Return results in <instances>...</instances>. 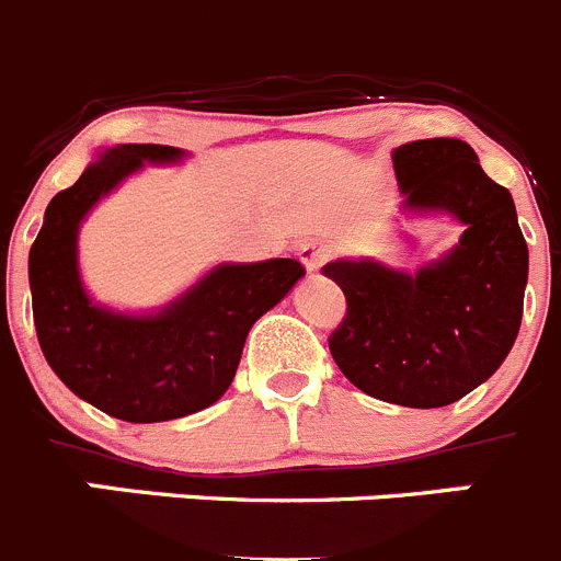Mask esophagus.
<instances>
[{
    "label": "esophagus",
    "mask_w": 561,
    "mask_h": 561,
    "mask_svg": "<svg viewBox=\"0 0 561 561\" xmlns=\"http://www.w3.org/2000/svg\"><path fill=\"white\" fill-rule=\"evenodd\" d=\"M297 255H300L302 266H306L308 272H317L328 261L331 250H328L325 244H320V241H306V244L297 250Z\"/></svg>",
    "instance_id": "1"
}]
</instances>
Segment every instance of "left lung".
Returning a JSON list of instances; mask_svg holds the SVG:
<instances>
[{
  "label": "left lung",
  "mask_w": 561,
  "mask_h": 561,
  "mask_svg": "<svg viewBox=\"0 0 561 561\" xmlns=\"http://www.w3.org/2000/svg\"><path fill=\"white\" fill-rule=\"evenodd\" d=\"M411 214L465 225L454 250L411 272L369 259L322 266L347 300L331 356L369 398L409 409L456 403L508 356L523 320L528 247L515 199L486 178L459 138H423L392 152Z\"/></svg>",
  "instance_id": "8db88e82"
}]
</instances>
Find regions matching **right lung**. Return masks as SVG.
Listing matches in <instances>:
<instances>
[{
	"instance_id": "right-lung-1",
	"label": "right lung",
	"mask_w": 561,
	"mask_h": 561,
	"mask_svg": "<svg viewBox=\"0 0 561 561\" xmlns=\"http://www.w3.org/2000/svg\"><path fill=\"white\" fill-rule=\"evenodd\" d=\"M183 158L163 144L107 147L46 205L30 247L44 358L77 398L127 423H163L217 403L239 369L250 328L306 275L295 259L219 264L156 314H119L91 300L77 266L85 214L144 163Z\"/></svg>"
}]
</instances>
